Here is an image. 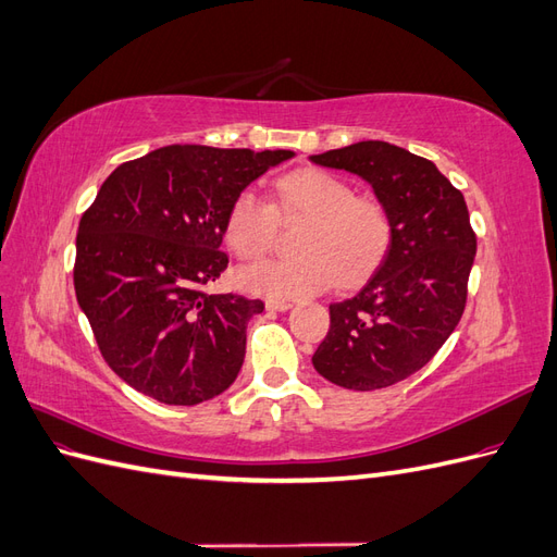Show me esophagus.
Returning a JSON list of instances; mask_svg holds the SVG:
<instances>
[{
	"instance_id": "1",
	"label": "esophagus",
	"mask_w": 557,
	"mask_h": 557,
	"mask_svg": "<svg viewBox=\"0 0 557 557\" xmlns=\"http://www.w3.org/2000/svg\"><path fill=\"white\" fill-rule=\"evenodd\" d=\"M264 307H267L269 311H288V309L293 307V301H288V299H272V297H269V299L264 301Z\"/></svg>"
}]
</instances>
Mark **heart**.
Instances as JSON below:
<instances>
[{
  "label": "heart",
  "mask_w": 557,
  "mask_h": 557,
  "mask_svg": "<svg viewBox=\"0 0 557 557\" xmlns=\"http://www.w3.org/2000/svg\"><path fill=\"white\" fill-rule=\"evenodd\" d=\"M269 205L252 188L237 193L225 213V244L242 260H258L274 246L281 221L307 218L297 237L299 258L267 260L239 272L248 293L272 299L307 297L336 281L352 283L372 272L393 242L391 213L374 197H360L339 176L305 166L276 178Z\"/></svg>",
  "instance_id": "heart-1"
}]
</instances>
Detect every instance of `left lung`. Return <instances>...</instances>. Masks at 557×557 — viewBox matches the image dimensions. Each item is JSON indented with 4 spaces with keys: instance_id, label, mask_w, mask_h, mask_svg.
I'll return each instance as SVG.
<instances>
[{
    "instance_id": "1",
    "label": "left lung",
    "mask_w": 557,
    "mask_h": 557,
    "mask_svg": "<svg viewBox=\"0 0 557 557\" xmlns=\"http://www.w3.org/2000/svg\"><path fill=\"white\" fill-rule=\"evenodd\" d=\"M311 160L362 176L393 221L376 272L360 293L330 305V332L313 367L348 391L395 385L423 369L462 318L476 256L465 197L434 162L387 141H358Z\"/></svg>"
}]
</instances>
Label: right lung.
Masks as SVG:
<instances>
[{"label":"right lung","instance_id":"obj_1","mask_svg":"<svg viewBox=\"0 0 557 557\" xmlns=\"http://www.w3.org/2000/svg\"><path fill=\"white\" fill-rule=\"evenodd\" d=\"M293 150L164 146L123 162L81 215L74 288L104 362L134 391L193 407L237 379L260 299L211 295L232 199Z\"/></svg>","mask_w":557,"mask_h":557}]
</instances>
